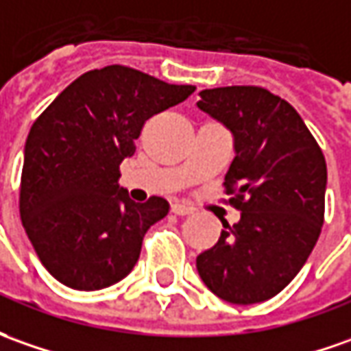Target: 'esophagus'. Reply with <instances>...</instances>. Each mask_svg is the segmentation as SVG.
<instances>
[{
	"mask_svg": "<svg viewBox=\"0 0 351 351\" xmlns=\"http://www.w3.org/2000/svg\"><path fill=\"white\" fill-rule=\"evenodd\" d=\"M171 211H173L175 215H190V213H194V209H192V207L184 206V204H178V202L171 206Z\"/></svg>",
	"mask_w": 351,
	"mask_h": 351,
	"instance_id": "esophagus-1",
	"label": "esophagus"
}]
</instances>
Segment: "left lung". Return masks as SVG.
I'll return each mask as SVG.
<instances>
[{"label": "left lung", "mask_w": 351, "mask_h": 351, "mask_svg": "<svg viewBox=\"0 0 351 351\" xmlns=\"http://www.w3.org/2000/svg\"><path fill=\"white\" fill-rule=\"evenodd\" d=\"M197 107L232 134L225 176L240 221L195 259L204 285L221 300L252 306L292 282L321 234L326 163L294 107L265 88L199 92Z\"/></svg>", "instance_id": "1"}]
</instances>
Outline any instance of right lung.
Listing matches in <instances>:
<instances>
[{"instance_id": "obj_1", "label": "right lung", "mask_w": 351, "mask_h": 351, "mask_svg": "<svg viewBox=\"0 0 351 351\" xmlns=\"http://www.w3.org/2000/svg\"><path fill=\"white\" fill-rule=\"evenodd\" d=\"M194 90L109 65L78 76L36 119L25 144L21 219L61 285L101 290L134 269L144 234L169 202L154 195L134 204L119 188V165L134 156L145 121Z\"/></svg>"}]
</instances>
